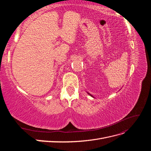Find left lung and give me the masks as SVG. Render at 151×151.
<instances>
[{
    "label": "left lung",
    "mask_w": 151,
    "mask_h": 151,
    "mask_svg": "<svg viewBox=\"0 0 151 151\" xmlns=\"http://www.w3.org/2000/svg\"><path fill=\"white\" fill-rule=\"evenodd\" d=\"M88 94H89V95H90V96H92V97H93V96H92V95H91V94H89V93H88Z\"/></svg>",
    "instance_id": "obj_1"
}]
</instances>
